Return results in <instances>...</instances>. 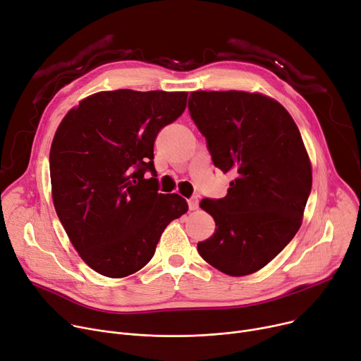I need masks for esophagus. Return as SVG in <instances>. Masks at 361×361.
Here are the masks:
<instances>
[{
  "mask_svg": "<svg viewBox=\"0 0 361 361\" xmlns=\"http://www.w3.org/2000/svg\"><path fill=\"white\" fill-rule=\"evenodd\" d=\"M197 207H199V199H197V197L188 199V209H190V210H196Z\"/></svg>",
  "mask_w": 361,
  "mask_h": 361,
  "instance_id": "esophagus-1",
  "label": "esophagus"
}]
</instances>
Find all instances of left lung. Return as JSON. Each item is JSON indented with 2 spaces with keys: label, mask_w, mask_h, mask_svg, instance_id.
Returning <instances> with one entry per match:
<instances>
[{
  "label": "left lung",
  "mask_w": 361,
  "mask_h": 361,
  "mask_svg": "<svg viewBox=\"0 0 361 361\" xmlns=\"http://www.w3.org/2000/svg\"><path fill=\"white\" fill-rule=\"evenodd\" d=\"M188 110L214 166L235 177L224 199L200 202L216 229L199 254L228 276L252 274L302 225L312 166L300 132L289 111L259 92L193 91Z\"/></svg>",
  "instance_id": "8db88e82"
}]
</instances>
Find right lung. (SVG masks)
<instances>
[{"instance_id": "1", "label": "right lung", "mask_w": 361, "mask_h": 361, "mask_svg": "<svg viewBox=\"0 0 361 361\" xmlns=\"http://www.w3.org/2000/svg\"><path fill=\"white\" fill-rule=\"evenodd\" d=\"M187 95L95 92L56 129L49 157L54 206L71 244L99 274L122 279L145 267L168 224L188 210L181 196L158 193L154 176L157 135L183 114Z\"/></svg>"}]
</instances>
